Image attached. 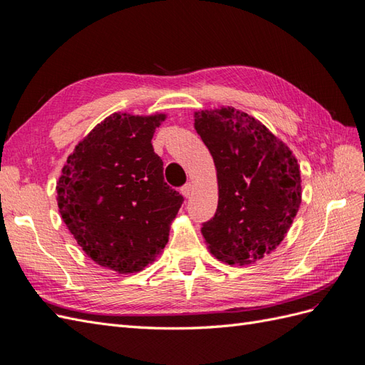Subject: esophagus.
Segmentation results:
<instances>
[{
  "label": "esophagus",
  "instance_id": "obj_1",
  "mask_svg": "<svg viewBox=\"0 0 365 365\" xmlns=\"http://www.w3.org/2000/svg\"><path fill=\"white\" fill-rule=\"evenodd\" d=\"M192 192H193V184L192 182H187V184H184L182 187H181V193L184 195L185 198H189L190 195H192Z\"/></svg>",
  "mask_w": 365,
  "mask_h": 365
}]
</instances>
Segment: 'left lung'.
<instances>
[{
    "label": "left lung",
    "instance_id": "obj_1",
    "mask_svg": "<svg viewBox=\"0 0 365 365\" xmlns=\"http://www.w3.org/2000/svg\"><path fill=\"white\" fill-rule=\"evenodd\" d=\"M195 130L217 168V212L201 227L210 252L229 264L263 259L285 238L300 206L296 156L232 106L195 113Z\"/></svg>",
    "mask_w": 365,
    "mask_h": 365
}]
</instances>
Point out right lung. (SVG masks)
Wrapping results in <instances>:
<instances>
[{
  "instance_id": "obj_1",
  "label": "right lung",
  "mask_w": 365,
  "mask_h": 365,
  "mask_svg": "<svg viewBox=\"0 0 365 365\" xmlns=\"http://www.w3.org/2000/svg\"><path fill=\"white\" fill-rule=\"evenodd\" d=\"M163 120L165 114L108 115L76 145L57 182L60 215L77 245L119 274L155 262L184 201L164 181L152 145Z\"/></svg>"
}]
</instances>
